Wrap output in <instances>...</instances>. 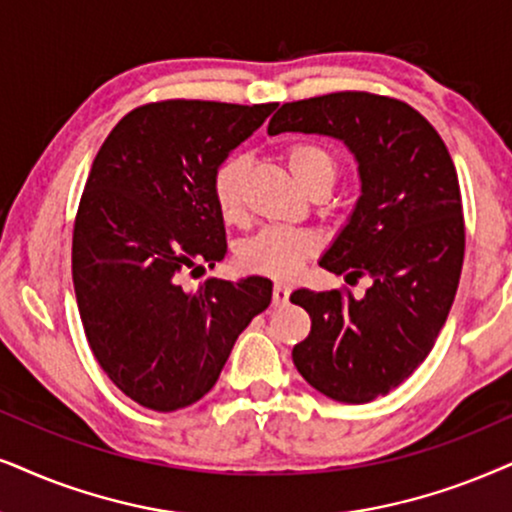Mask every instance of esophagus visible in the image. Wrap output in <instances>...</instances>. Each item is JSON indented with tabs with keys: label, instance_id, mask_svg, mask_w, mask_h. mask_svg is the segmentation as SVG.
Returning <instances> with one entry per match:
<instances>
[{
	"label": "esophagus",
	"instance_id": "obj_1",
	"mask_svg": "<svg viewBox=\"0 0 512 512\" xmlns=\"http://www.w3.org/2000/svg\"><path fill=\"white\" fill-rule=\"evenodd\" d=\"M290 297V288L286 283H274V293H271V300H274L276 307H283Z\"/></svg>",
	"mask_w": 512,
	"mask_h": 512
}]
</instances>
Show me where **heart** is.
<instances>
[{"mask_svg": "<svg viewBox=\"0 0 512 512\" xmlns=\"http://www.w3.org/2000/svg\"><path fill=\"white\" fill-rule=\"evenodd\" d=\"M286 163L293 177L307 189L314 179L335 177V158L331 151L319 144H293L286 151ZM245 172L248 158L245 155H229L212 172V198L226 222L241 217L245 203ZM316 243L307 231L293 229H267L245 238L236 248V262L243 271L262 274L271 278H290L300 271L302 262L314 255Z\"/></svg>", "mask_w": 512, "mask_h": 512, "instance_id": "b5f03b06", "label": "heart"}]
</instances>
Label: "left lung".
Wrapping results in <instances>:
<instances>
[{
    "label": "left lung",
    "instance_id": "obj_1",
    "mask_svg": "<svg viewBox=\"0 0 512 512\" xmlns=\"http://www.w3.org/2000/svg\"><path fill=\"white\" fill-rule=\"evenodd\" d=\"M269 134H326L359 163L361 196L321 267L371 276L364 297L300 288L312 331L293 361L314 390L366 404L404 383L442 331L465 252L458 174L442 137L409 103L335 92L283 103Z\"/></svg>",
    "mask_w": 512,
    "mask_h": 512
}]
</instances>
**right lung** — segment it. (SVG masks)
Returning <instances> with one entry per match:
<instances>
[{"label":"right lung","mask_w":512,"mask_h":512,"mask_svg":"<svg viewBox=\"0 0 512 512\" xmlns=\"http://www.w3.org/2000/svg\"><path fill=\"white\" fill-rule=\"evenodd\" d=\"M276 103L158 101L127 113L96 153L73 231L80 319L103 373L137 404L177 411L215 387L245 326L271 302V281L186 271L226 255L212 172Z\"/></svg>","instance_id":"obj_1"}]
</instances>
